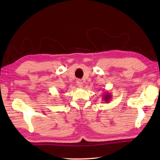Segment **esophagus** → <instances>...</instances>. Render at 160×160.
Returning a JSON list of instances; mask_svg holds the SVG:
<instances>
[{
  "instance_id": "obj_1",
  "label": "esophagus",
  "mask_w": 160,
  "mask_h": 160,
  "mask_svg": "<svg viewBox=\"0 0 160 160\" xmlns=\"http://www.w3.org/2000/svg\"><path fill=\"white\" fill-rule=\"evenodd\" d=\"M76 83H77V85H78V87H80V88L83 87V83L82 82V81H81V80H78Z\"/></svg>"
}]
</instances>
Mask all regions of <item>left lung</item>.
I'll list each match as a JSON object with an SVG mask.
<instances>
[{
	"label": "left lung",
	"instance_id": "left-lung-1",
	"mask_svg": "<svg viewBox=\"0 0 160 160\" xmlns=\"http://www.w3.org/2000/svg\"><path fill=\"white\" fill-rule=\"evenodd\" d=\"M103 100L106 102H108L111 100V99L112 98V96L111 95V93H109L108 92H106L104 94H103Z\"/></svg>",
	"mask_w": 160,
	"mask_h": 160
}]
</instances>
